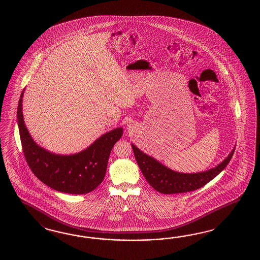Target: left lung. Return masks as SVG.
I'll list each match as a JSON object with an SVG mask.
<instances>
[{
	"label": "left lung",
	"mask_w": 260,
	"mask_h": 260,
	"mask_svg": "<svg viewBox=\"0 0 260 260\" xmlns=\"http://www.w3.org/2000/svg\"><path fill=\"white\" fill-rule=\"evenodd\" d=\"M134 156L141 170L143 175L150 186L161 193L173 194L183 193L200 189L227 167L233 157L235 149L219 165L209 171L197 173H182L174 172L159 163L154 158L150 157L132 145Z\"/></svg>",
	"instance_id": "8db88e82"
}]
</instances>
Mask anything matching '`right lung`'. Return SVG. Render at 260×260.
<instances>
[{"label":"right lung","mask_w":260,"mask_h":260,"mask_svg":"<svg viewBox=\"0 0 260 260\" xmlns=\"http://www.w3.org/2000/svg\"><path fill=\"white\" fill-rule=\"evenodd\" d=\"M17 118L24 158L35 176L51 189L71 194H84L96 189L104 180L110 151L123 135L117 127L104 134L87 149L72 155L51 153L39 147L24 125L22 101Z\"/></svg>","instance_id":"add662e5"}]
</instances>
